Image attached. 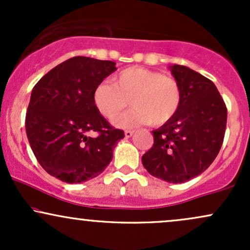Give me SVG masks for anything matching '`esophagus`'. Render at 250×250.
<instances>
[{
  "instance_id": "34e87169",
  "label": "esophagus",
  "mask_w": 250,
  "mask_h": 250,
  "mask_svg": "<svg viewBox=\"0 0 250 250\" xmlns=\"http://www.w3.org/2000/svg\"><path fill=\"white\" fill-rule=\"evenodd\" d=\"M133 134H134V130H125V137H130Z\"/></svg>"
}]
</instances>
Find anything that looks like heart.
I'll return each mask as SVG.
<instances>
[{"label":"heart","mask_w":250,"mask_h":250,"mask_svg":"<svg viewBox=\"0 0 250 250\" xmlns=\"http://www.w3.org/2000/svg\"><path fill=\"white\" fill-rule=\"evenodd\" d=\"M130 102L134 108L114 121L117 127L133 128L149 122L161 125L179 111L182 88L173 76L130 67L116 74L114 83L103 81L94 90L97 110L109 120L119 116Z\"/></svg>","instance_id":"obj_1"}]
</instances>
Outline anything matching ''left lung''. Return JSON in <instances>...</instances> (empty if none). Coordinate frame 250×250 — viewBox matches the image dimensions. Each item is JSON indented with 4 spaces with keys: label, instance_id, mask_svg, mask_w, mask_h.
Returning <instances> with one entry per match:
<instances>
[{
    "label": "left lung",
    "instance_id": "1",
    "mask_svg": "<svg viewBox=\"0 0 250 250\" xmlns=\"http://www.w3.org/2000/svg\"><path fill=\"white\" fill-rule=\"evenodd\" d=\"M182 88L179 111L161 128L153 130L154 145L142 156L153 176L182 183L213 163L223 143L227 107L210 80L185 65H171Z\"/></svg>",
    "mask_w": 250,
    "mask_h": 250
}]
</instances>
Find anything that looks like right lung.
<instances>
[{"label": "right lung", "instance_id": "1", "mask_svg": "<svg viewBox=\"0 0 250 250\" xmlns=\"http://www.w3.org/2000/svg\"><path fill=\"white\" fill-rule=\"evenodd\" d=\"M116 63L75 56L48 71L33 88L25 131L42 168L67 183L96 177L113 160L125 131L97 110L94 90ZM96 131V137L89 133Z\"/></svg>", "mask_w": 250, "mask_h": 250}]
</instances>
